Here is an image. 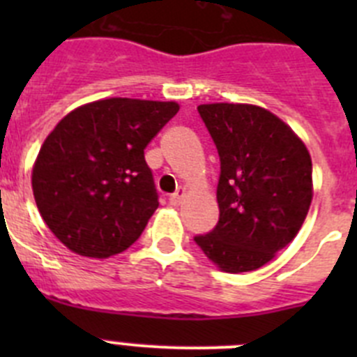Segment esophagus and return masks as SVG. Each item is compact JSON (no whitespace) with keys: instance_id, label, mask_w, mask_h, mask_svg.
<instances>
[{"instance_id":"obj_1","label":"esophagus","mask_w":357,"mask_h":357,"mask_svg":"<svg viewBox=\"0 0 357 357\" xmlns=\"http://www.w3.org/2000/svg\"><path fill=\"white\" fill-rule=\"evenodd\" d=\"M184 195H185L184 189H178L176 193L169 195V198H168V200H169V206H173V207L181 206V204H182V198H184Z\"/></svg>"}]
</instances>
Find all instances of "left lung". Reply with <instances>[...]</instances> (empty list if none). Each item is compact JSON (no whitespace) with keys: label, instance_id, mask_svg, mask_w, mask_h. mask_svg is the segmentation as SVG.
Listing matches in <instances>:
<instances>
[{"label":"left lung","instance_id":"8db88e82","mask_svg":"<svg viewBox=\"0 0 357 357\" xmlns=\"http://www.w3.org/2000/svg\"><path fill=\"white\" fill-rule=\"evenodd\" d=\"M202 119L220 155L218 225L197 236L222 272H252L298 234L313 200L304 141L280 118L250 103H204Z\"/></svg>","mask_w":357,"mask_h":357}]
</instances>
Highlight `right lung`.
Here are the masks:
<instances>
[{"instance_id":"add662e5","label":"right lung","mask_w":357,"mask_h":357,"mask_svg":"<svg viewBox=\"0 0 357 357\" xmlns=\"http://www.w3.org/2000/svg\"><path fill=\"white\" fill-rule=\"evenodd\" d=\"M176 102L107 98L56 123L31 169L37 209L55 238L84 257L127 250L159 207L144 148Z\"/></svg>"}]
</instances>
